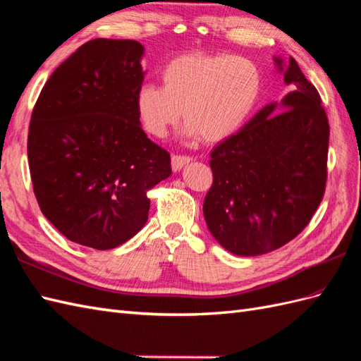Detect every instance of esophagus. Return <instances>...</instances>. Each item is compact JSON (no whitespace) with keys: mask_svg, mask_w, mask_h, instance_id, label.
Returning <instances> with one entry per match:
<instances>
[{"mask_svg":"<svg viewBox=\"0 0 361 361\" xmlns=\"http://www.w3.org/2000/svg\"><path fill=\"white\" fill-rule=\"evenodd\" d=\"M190 161H192V157H189V155H172L171 163H172L173 172L181 171V168H184V166Z\"/></svg>","mask_w":361,"mask_h":361,"instance_id":"1","label":"esophagus"}]
</instances>
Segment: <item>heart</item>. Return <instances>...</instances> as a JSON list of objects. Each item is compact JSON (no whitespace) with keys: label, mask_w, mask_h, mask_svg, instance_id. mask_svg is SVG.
<instances>
[{"label":"heart","mask_w":361,"mask_h":361,"mask_svg":"<svg viewBox=\"0 0 361 361\" xmlns=\"http://www.w3.org/2000/svg\"><path fill=\"white\" fill-rule=\"evenodd\" d=\"M160 78L161 87L145 84L137 91L138 118L157 138L183 113L188 137L223 142L247 122L262 90L256 63L230 54H181L166 63Z\"/></svg>","instance_id":"heart-1"}]
</instances>
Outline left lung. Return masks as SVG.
Listing matches in <instances>:
<instances>
[{
  "mask_svg": "<svg viewBox=\"0 0 361 361\" xmlns=\"http://www.w3.org/2000/svg\"><path fill=\"white\" fill-rule=\"evenodd\" d=\"M291 91L214 147L204 198L212 236L238 256L281 248L308 226L326 186L329 123L298 62L274 58Z\"/></svg>",
  "mask_w": 361,
  "mask_h": 361,
  "instance_id": "left-lung-1",
  "label": "left lung"
}]
</instances>
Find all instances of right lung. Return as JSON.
<instances>
[{"instance_id": "right-lung-1", "label": "right lung", "mask_w": 361, "mask_h": 361, "mask_svg": "<svg viewBox=\"0 0 361 361\" xmlns=\"http://www.w3.org/2000/svg\"><path fill=\"white\" fill-rule=\"evenodd\" d=\"M143 45L97 38L53 71L27 138L35 197L70 241L109 250L147 221V190L172 173L171 155L140 126Z\"/></svg>"}]
</instances>
